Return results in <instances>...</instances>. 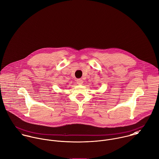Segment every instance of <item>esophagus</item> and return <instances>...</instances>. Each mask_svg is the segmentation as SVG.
<instances>
[{
	"label": "esophagus",
	"mask_w": 159,
	"mask_h": 159,
	"mask_svg": "<svg viewBox=\"0 0 159 159\" xmlns=\"http://www.w3.org/2000/svg\"><path fill=\"white\" fill-rule=\"evenodd\" d=\"M76 83H77V84H82L83 83V81L81 79H78V80H76Z\"/></svg>",
	"instance_id": "esophagus-1"
}]
</instances>
